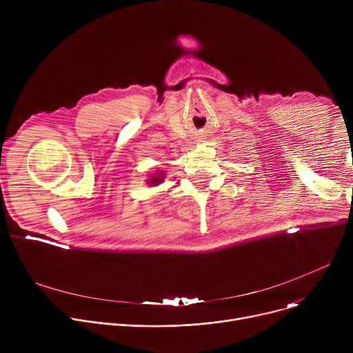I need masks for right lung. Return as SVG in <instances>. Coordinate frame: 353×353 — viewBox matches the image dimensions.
Wrapping results in <instances>:
<instances>
[{"instance_id":"add662e5","label":"right lung","mask_w":353,"mask_h":353,"mask_svg":"<svg viewBox=\"0 0 353 353\" xmlns=\"http://www.w3.org/2000/svg\"><path fill=\"white\" fill-rule=\"evenodd\" d=\"M163 177H165L163 173H157V174H154V176H150V179H148V183L152 184V185H157V184H159V183L163 181Z\"/></svg>"}]
</instances>
